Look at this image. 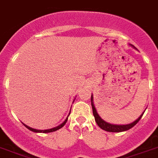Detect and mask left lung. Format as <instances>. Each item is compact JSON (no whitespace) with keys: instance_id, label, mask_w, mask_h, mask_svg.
Returning <instances> with one entry per match:
<instances>
[{"instance_id":"8db88e82","label":"left lung","mask_w":158,"mask_h":158,"mask_svg":"<svg viewBox=\"0 0 158 158\" xmlns=\"http://www.w3.org/2000/svg\"><path fill=\"white\" fill-rule=\"evenodd\" d=\"M131 47H133L134 48H135L133 45H131ZM91 106H92V109H93V114L94 116L95 121L97 124L99 126V127H101L102 129H103L106 131H110V132H120V131H124L129 130L130 128H131L132 127H134L136 123L140 121V119L141 118L142 115L144 114V111L141 114V115H140V117L135 120L133 123H129V124H125V125H118V124H111V123H106V121H104L101 117L99 116V114H98L97 110L95 109V106L94 105V98L93 95L91 94Z\"/></svg>"}]
</instances>
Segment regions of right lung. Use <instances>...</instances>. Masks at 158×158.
I'll list each match as a JSON object with an SVG mask.
<instances>
[{
    "instance_id": "obj_1",
    "label": "right lung",
    "mask_w": 158,
    "mask_h": 158,
    "mask_svg": "<svg viewBox=\"0 0 158 158\" xmlns=\"http://www.w3.org/2000/svg\"><path fill=\"white\" fill-rule=\"evenodd\" d=\"M69 114H70V113H69ZM69 115H68V117H69ZM68 117H67V118H66V119H65V120L64 121L63 123H61V124L59 125V126H57V127H53V128L47 129V130H37V129H34V128H32V127H28L27 125L24 124V123H23V125H24L25 127H27V128H28V129H29V130H31V131H34V132H43V133H48V132H52V131H57V130H59V129L61 128V127H64L65 123H66V122H67Z\"/></svg>"
}]
</instances>
